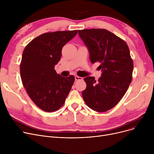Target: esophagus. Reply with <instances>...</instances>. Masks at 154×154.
Segmentation results:
<instances>
[{
	"label": "esophagus",
	"mask_w": 154,
	"mask_h": 154,
	"mask_svg": "<svg viewBox=\"0 0 154 154\" xmlns=\"http://www.w3.org/2000/svg\"><path fill=\"white\" fill-rule=\"evenodd\" d=\"M75 80H83V78L81 77H79V76H75Z\"/></svg>",
	"instance_id": "34e87169"
}]
</instances>
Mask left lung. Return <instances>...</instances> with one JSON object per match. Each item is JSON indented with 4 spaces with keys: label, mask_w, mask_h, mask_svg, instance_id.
Listing matches in <instances>:
<instances>
[{
    "label": "left lung",
    "mask_w": 154,
    "mask_h": 154,
    "mask_svg": "<svg viewBox=\"0 0 154 154\" xmlns=\"http://www.w3.org/2000/svg\"><path fill=\"white\" fill-rule=\"evenodd\" d=\"M80 37L90 53L92 63H100L102 74L98 81L87 77L82 91L87 106L92 110L106 112L122 99L132 80L134 62L127 43L110 31L103 29L79 30Z\"/></svg>",
    "instance_id": "8db88e82"
}]
</instances>
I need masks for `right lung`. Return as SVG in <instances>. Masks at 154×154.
<instances>
[{
	"label": "right lung",
	"instance_id": "obj_1",
	"mask_svg": "<svg viewBox=\"0 0 154 154\" xmlns=\"http://www.w3.org/2000/svg\"><path fill=\"white\" fill-rule=\"evenodd\" d=\"M77 30L47 32L30 41L24 48L20 64L22 84L31 100L41 110H59L75 81L63 77L54 69L61 57L62 47L74 37Z\"/></svg>",
	"mask_w": 154,
	"mask_h": 154
}]
</instances>
